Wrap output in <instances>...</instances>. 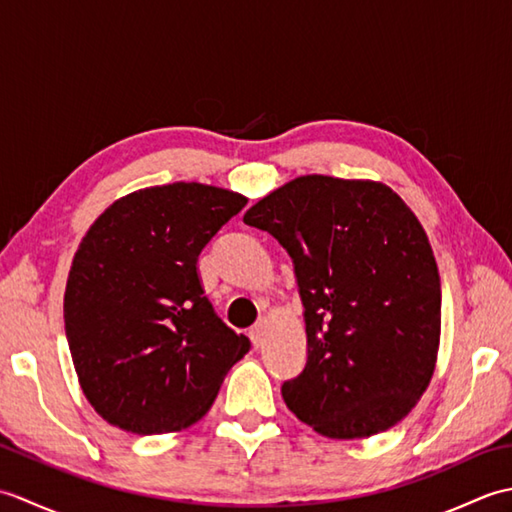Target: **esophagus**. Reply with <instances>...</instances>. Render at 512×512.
Segmentation results:
<instances>
[{
  "mask_svg": "<svg viewBox=\"0 0 512 512\" xmlns=\"http://www.w3.org/2000/svg\"><path fill=\"white\" fill-rule=\"evenodd\" d=\"M264 334H266V325H264V323H257V325H253V328H250V332H248L250 341H253V345H255V347L262 345V341H264Z\"/></svg>",
  "mask_w": 512,
  "mask_h": 512,
  "instance_id": "34e87169",
  "label": "esophagus"
}]
</instances>
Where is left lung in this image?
<instances>
[{
    "instance_id": "1",
    "label": "left lung",
    "mask_w": 512,
    "mask_h": 512,
    "mask_svg": "<svg viewBox=\"0 0 512 512\" xmlns=\"http://www.w3.org/2000/svg\"><path fill=\"white\" fill-rule=\"evenodd\" d=\"M295 266L308 358L281 385L321 436H376L416 407L436 367L442 290L418 217L372 180L301 176L250 206Z\"/></svg>"
}]
</instances>
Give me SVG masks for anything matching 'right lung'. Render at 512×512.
<instances>
[{
  "instance_id": "1",
  "label": "right lung",
  "mask_w": 512,
  "mask_h": 512,
  "mask_svg": "<svg viewBox=\"0 0 512 512\" xmlns=\"http://www.w3.org/2000/svg\"><path fill=\"white\" fill-rule=\"evenodd\" d=\"M246 202L200 182L162 184L116 200L85 233L65 286V336L85 398L114 427H191L250 350L198 277L202 248Z\"/></svg>"
}]
</instances>
